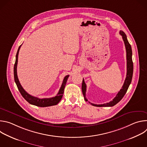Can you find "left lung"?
Segmentation results:
<instances>
[{
  "label": "left lung",
  "instance_id": "left-lung-1",
  "mask_svg": "<svg viewBox=\"0 0 147 147\" xmlns=\"http://www.w3.org/2000/svg\"><path fill=\"white\" fill-rule=\"evenodd\" d=\"M120 34L122 36V38L123 39L125 47V50H126V59H127V74L126 77H125L124 84L122 87V88L119 91L117 94L116 95V97L109 102V103H106L104 104H100V105H97L92 103L89 102L90 103H91L92 106L98 107H113L117 104L124 96V95L126 93L129 87L131 84L132 77H133V63L132 60V50L130 44H129V41L127 40L126 35L123 31H120ZM86 84L84 82V80H82V92L84 95V97L85 98V100L86 101H88L86 97Z\"/></svg>",
  "mask_w": 147,
  "mask_h": 147
}]
</instances>
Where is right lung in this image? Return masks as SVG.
Wrapping results in <instances>:
<instances>
[{
    "label": "right lung",
    "instance_id": "obj_1",
    "mask_svg": "<svg viewBox=\"0 0 147 147\" xmlns=\"http://www.w3.org/2000/svg\"><path fill=\"white\" fill-rule=\"evenodd\" d=\"M22 45H21L17 51L16 56V61H15V64L14 66V81L15 82L17 85V87L20 92V94H22L23 97L30 104L33 105H35L37 107H51V106H53L57 105L61 100L63 95L64 92V89L65 87V86L66 84V82L67 80V78L69 77V75L66 76L65 77L63 81L59 91V92L57 93V95L55 96V97L52 98H42V99H40L37 97L33 96L29 94H28L22 87V86H21L20 81L18 80V77H17V62H18V52L20 51V49L22 47Z\"/></svg>",
    "mask_w": 147,
    "mask_h": 147
}]
</instances>
